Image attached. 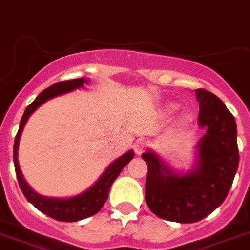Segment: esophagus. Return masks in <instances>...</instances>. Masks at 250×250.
<instances>
[{
	"instance_id": "1",
	"label": "esophagus",
	"mask_w": 250,
	"mask_h": 250,
	"mask_svg": "<svg viewBox=\"0 0 250 250\" xmlns=\"http://www.w3.org/2000/svg\"><path fill=\"white\" fill-rule=\"evenodd\" d=\"M133 149H134V153H136L137 155H141L144 151V149H146V144H144L143 141H137L136 143H134V146H133Z\"/></svg>"
}]
</instances>
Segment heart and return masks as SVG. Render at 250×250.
Masks as SVG:
<instances>
[{
	"label": "heart",
	"instance_id": "1",
	"mask_svg": "<svg viewBox=\"0 0 250 250\" xmlns=\"http://www.w3.org/2000/svg\"><path fill=\"white\" fill-rule=\"evenodd\" d=\"M169 109H170V111H174V109H175V107H170Z\"/></svg>",
	"mask_w": 250,
	"mask_h": 250
}]
</instances>
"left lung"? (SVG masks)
I'll list each match as a JSON object with an SVG mask.
<instances>
[{
	"label": "left lung",
	"instance_id": "1",
	"mask_svg": "<svg viewBox=\"0 0 250 250\" xmlns=\"http://www.w3.org/2000/svg\"><path fill=\"white\" fill-rule=\"evenodd\" d=\"M200 104L199 125L206 129L188 172H175L155 151L142 158L148 164L146 201L150 211L167 221L193 223L222 205L239 164L237 125L226 104L204 88L195 90Z\"/></svg>",
	"mask_w": 250,
	"mask_h": 250
}]
</instances>
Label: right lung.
Segmentation results:
<instances>
[{"label":"right lung","instance_id":"add662e5","mask_svg":"<svg viewBox=\"0 0 250 250\" xmlns=\"http://www.w3.org/2000/svg\"><path fill=\"white\" fill-rule=\"evenodd\" d=\"M87 83L88 80L85 78L62 81V83L51 85L50 87L45 88L43 92L39 93L36 100L25 108L24 113H23L20 123V129H18L17 136L15 138V146H13V162H15L16 175H17L18 184H20V188L23 195L25 196V199L44 214L57 221H62V222H76V221L83 220V218L96 214L106 202L107 197H108V191L113 181L117 179L123 167L134 157L133 150L121 155L118 159L112 162L106 167L99 180L92 186L72 197L58 199V197H46V196L39 195L24 180L20 164H18V146H20L21 136H22L23 128H24L27 121L29 120L32 113L37 108H39L44 102L60 96V95H64V93L75 91L76 88H83V85Z\"/></svg>","mask_w":250,"mask_h":250}]
</instances>
